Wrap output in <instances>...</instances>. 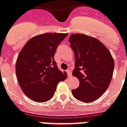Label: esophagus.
I'll return each instance as SVG.
<instances>
[{"label":"esophagus","mask_w":127,"mask_h":127,"mask_svg":"<svg viewBox=\"0 0 127 127\" xmlns=\"http://www.w3.org/2000/svg\"><path fill=\"white\" fill-rule=\"evenodd\" d=\"M66 72H67V74H68V77H70L71 76V70H70V69H68V70H66Z\"/></svg>","instance_id":"34e87169"}]
</instances>
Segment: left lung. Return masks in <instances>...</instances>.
<instances>
[{
    "instance_id": "1",
    "label": "left lung",
    "mask_w": 127,
    "mask_h": 127,
    "mask_svg": "<svg viewBox=\"0 0 127 127\" xmlns=\"http://www.w3.org/2000/svg\"><path fill=\"white\" fill-rule=\"evenodd\" d=\"M68 42L76 61L72 75L80 81V86L72 93L78 100L92 102L99 98L110 85L114 59L108 48L94 37L72 34Z\"/></svg>"
}]
</instances>
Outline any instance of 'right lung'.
Returning <instances> with one entry per match:
<instances>
[{"label":"right lung","instance_id":"1","mask_svg":"<svg viewBox=\"0 0 127 127\" xmlns=\"http://www.w3.org/2000/svg\"><path fill=\"white\" fill-rule=\"evenodd\" d=\"M68 33H45L30 39L18 55L15 72L21 89L35 102H44L53 97L57 85L66 79L58 68L54 55Z\"/></svg>","mask_w":127,"mask_h":127}]
</instances>
